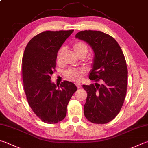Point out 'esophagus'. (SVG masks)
<instances>
[{"instance_id": "34e87169", "label": "esophagus", "mask_w": 148, "mask_h": 148, "mask_svg": "<svg viewBox=\"0 0 148 148\" xmlns=\"http://www.w3.org/2000/svg\"><path fill=\"white\" fill-rule=\"evenodd\" d=\"M75 85L77 86V87L78 88H80V87H81V85H80V83H79V82L75 83Z\"/></svg>"}]
</instances>
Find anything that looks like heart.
<instances>
[{
  "mask_svg": "<svg viewBox=\"0 0 148 148\" xmlns=\"http://www.w3.org/2000/svg\"><path fill=\"white\" fill-rule=\"evenodd\" d=\"M73 48L74 50L75 53L77 56L79 57L81 55L86 56L88 51V46L84 42H77L73 45ZM62 53V49H60L58 51L57 55V60L59 62L60 60L61 55ZM85 69L83 68H69L66 71L65 75L67 78L72 80L78 81L82 79L83 75H84Z\"/></svg>",
  "mask_w": 148,
  "mask_h": 148,
  "instance_id": "heart-1",
  "label": "heart"
}]
</instances>
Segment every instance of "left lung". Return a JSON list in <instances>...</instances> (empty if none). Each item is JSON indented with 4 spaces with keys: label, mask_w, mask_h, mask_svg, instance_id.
<instances>
[{
    "label": "left lung",
    "mask_w": 148,
    "mask_h": 148,
    "mask_svg": "<svg viewBox=\"0 0 148 148\" xmlns=\"http://www.w3.org/2000/svg\"><path fill=\"white\" fill-rule=\"evenodd\" d=\"M75 38L86 42L93 49L89 78L102 82L82 85L88 94L84 115L92 123L106 124L118 115L126 97L127 69L124 55L115 38L100 31H82Z\"/></svg>",
    "instance_id": "left-lung-1"
}]
</instances>
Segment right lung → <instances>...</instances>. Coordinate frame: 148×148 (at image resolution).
Wrapping results in <instances>:
<instances>
[{
  "mask_svg": "<svg viewBox=\"0 0 148 148\" xmlns=\"http://www.w3.org/2000/svg\"><path fill=\"white\" fill-rule=\"evenodd\" d=\"M73 30L46 31L35 36L27 44L22 58V80L29 106L47 124H56L65 118L67 106L77 90L73 82L60 85L52 82L57 55Z\"/></svg>",
  "mask_w": 148,
  "mask_h": 148,
  "instance_id": "1",
  "label": "right lung"
}]
</instances>
